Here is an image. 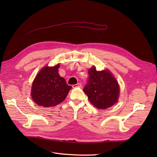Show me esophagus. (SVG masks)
Instances as JSON below:
<instances>
[{"instance_id": "1", "label": "esophagus", "mask_w": 157, "mask_h": 157, "mask_svg": "<svg viewBox=\"0 0 157 157\" xmlns=\"http://www.w3.org/2000/svg\"><path fill=\"white\" fill-rule=\"evenodd\" d=\"M72 86H73V88H77V87H79V88H80V87L82 86V84L78 83V84H73Z\"/></svg>"}]
</instances>
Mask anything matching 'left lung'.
<instances>
[{"label":"left lung","mask_w":157,"mask_h":157,"mask_svg":"<svg viewBox=\"0 0 157 157\" xmlns=\"http://www.w3.org/2000/svg\"><path fill=\"white\" fill-rule=\"evenodd\" d=\"M89 77L83 91L89 101L98 109H106L118 101L119 86L109 70L97 71L95 66L88 70Z\"/></svg>","instance_id":"obj_1"}]
</instances>
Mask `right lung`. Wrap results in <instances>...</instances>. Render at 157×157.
<instances>
[{
	"mask_svg": "<svg viewBox=\"0 0 157 157\" xmlns=\"http://www.w3.org/2000/svg\"><path fill=\"white\" fill-rule=\"evenodd\" d=\"M59 64L42 68L33 82L31 96L37 105L50 107L58 105L67 97L71 86L58 73Z\"/></svg>",
	"mask_w": 157,
	"mask_h": 157,
	"instance_id": "right-lung-1",
	"label": "right lung"
}]
</instances>
